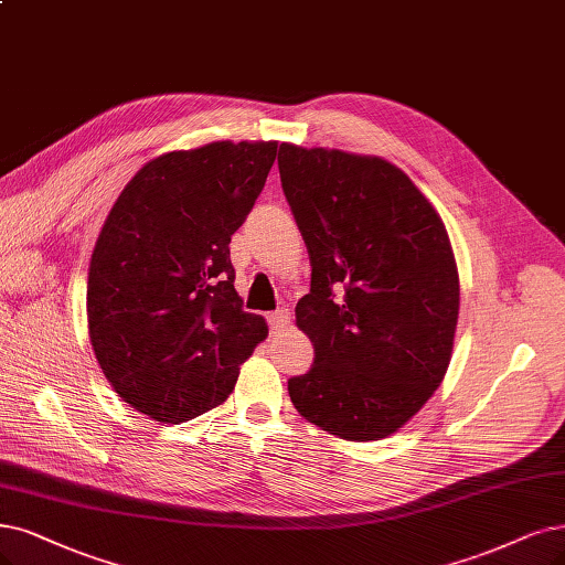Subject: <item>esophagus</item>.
Masks as SVG:
<instances>
[{
    "instance_id": "34e87169",
    "label": "esophagus",
    "mask_w": 565,
    "mask_h": 565,
    "mask_svg": "<svg viewBox=\"0 0 565 565\" xmlns=\"http://www.w3.org/2000/svg\"><path fill=\"white\" fill-rule=\"evenodd\" d=\"M267 321H269V330L271 332H281L290 323V309L281 307L277 311H271V315H267Z\"/></svg>"
}]
</instances>
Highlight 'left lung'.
Segmentation results:
<instances>
[{
    "label": "left lung",
    "instance_id": "obj_1",
    "mask_svg": "<svg viewBox=\"0 0 565 565\" xmlns=\"http://www.w3.org/2000/svg\"><path fill=\"white\" fill-rule=\"evenodd\" d=\"M279 174L311 263L296 326L315 365L288 380V395L330 435L382 440L426 405L451 361L461 286L447 227L380 156L286 141Z\"/></svg>",
    "mask_w": 565,
    "mask_h": 565
}]
</instances>
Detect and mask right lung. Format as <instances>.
<instances>
[{
	"label": "right lung",
	"mask_w": 565,
	"mask_h": 565,
	"mask_svg": "<svg viewBox=\"0 0 565 565\" xmlns=\"http://www.w3.org/2000/svg\"><path fill=\"white\" fill-rule=\"evenodd\" d=\"M277 141H212L146 162L104 221L88 267V332L120 398L162 424L233 393L267 338L242 309L230 237L260 195Z\"/></svg>",
	"instance_id": "right-lung-1"
}]
</instances>
